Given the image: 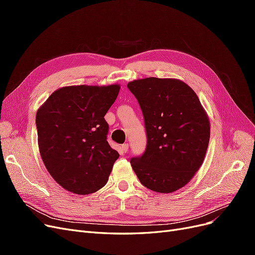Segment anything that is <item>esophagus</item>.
Wrapping results in <instances>:
<instances>
[{
	"label": "esophagus",
	"mask_w": 255,
	"mask_h": 255,
	"mask_svg": "<svg viewBox=\"0 0 255 255\" xmlns=\"http://www.w3.org/2000/svg\"><path fill=\"white\" fill-rule=\"evenodd\" d=\"M121 148H122V151H123V152L127 153L128 150V143H123Z\"/></svg>",
	"instance_id": "34e87169"
}]
</instances>
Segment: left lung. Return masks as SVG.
I'll list each match as a JSON object with an SVG mask.
<instances>
[{
    "label": "left lung",
    "mask_w": 255,
    "mask_h": 255,
    "mask_svg": "<svg viewBox=\"0 0 255 255\" xmlns=\"http://www.w3.org/2000/svg\"><path fill=\"white\" fill-rule=\"evenodd\" d=\"M128 88L139 103L146 133L145 150L130 158V165L143 186L171 194L201 167L210 120L196 92L180 80H135Z\"/></svg>",
    "instance_id": "obj_1"
}]
</instances>
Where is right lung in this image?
<instances>
[{
  "label": "right lung",
  "instance_id": "add662e5",
  "mask_svg": "<svg viewBox=\"0 0 255 255\" xmlns=\"http://www.w3.org/2000/svg\"><path fill=\"white\" fill-rule=\"evenodd\" d=\"M118 84L55 90L36 115L43 164L61 187L78 195L101 189L119 153L107 142L104 116L117 99Z\"/></svg>",
  "mask_w": 255,
  "mask_h": 255
}]
</instances>
